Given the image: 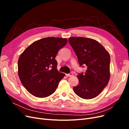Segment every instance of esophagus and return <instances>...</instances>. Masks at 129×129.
<instances>
[{"label": "esophagus", "instance_id": "34e87169", "mask_svg": "<svg viewBox=\"0 0 129 129\" xmlns=\"http://www.w3.org/2000/svg\"><path fill=\"white\" fill-rule=\"evenodd\" d=\"M66 75L67 76V77H71V76H73V74L72 73H69V74H66Z\"/></svg>", "mask_w": 129, "mask_h": 129}]
</instances>
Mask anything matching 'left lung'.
<instances>
[{"label":"left lung","instance_id":"1","mask_svg":"<svg viewBox=\"0 0 129 129\" xmlns=\"http://www.w3.org/2000/svg\"><path fill=\"white\" fill-rule=\"evenodd\" d=\"M69 44L76 53L80 67L86 68L79 74V84L74 91L83 99L97 97L107 86L110 78V57L102 45L92 39L72 37Z\"/></svg>","mask_w":129,"mask_h":129}]
</instances>
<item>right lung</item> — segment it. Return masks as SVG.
I'll use <instances>...</instances> for the list:
<instances>
[{
  "label": "right lung",
  "instance_id": "add662e5",
  "mask_svg": "<svg viewBox=\"0 0 129 129\" xmlns=\"http://www.w3.org/2000/svg\"><path fill=\"white\" fill-rule=\"evenodd\" d=\"M67 39L48 37L35 41L19 57L18 75L24 87L32 95L44 98L52 95L64 74L57 71L56 54Z\"/></svg>",
  "mask_w": 129,
  "mask_h": 129
}]
</instances>
